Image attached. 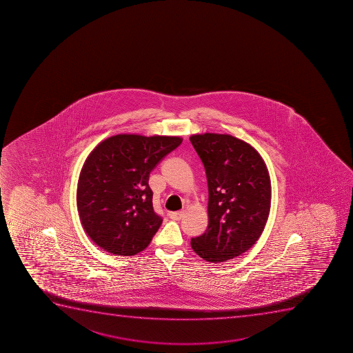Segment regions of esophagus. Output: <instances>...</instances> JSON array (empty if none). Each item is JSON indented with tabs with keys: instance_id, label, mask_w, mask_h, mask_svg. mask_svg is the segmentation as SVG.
Wrapping results in <instances>:
<instances>
[{
	"instance_id": "34e87169",
	"label": "esophagus",
	"mask_w": 353,
	"mask_h": 353,
	"mask_svg": "<svg viewBox=\"0 0 353 353\" xmlns=\"http://www.w3.org/2000/svg\"><path fill=\"white\" fill-rule=\"evenodd\" d=\"M168 215H169L171 220L179 221L182 219L183 215H184V212H171V213L168 214Z\"/></svg>"
}]
</instances>
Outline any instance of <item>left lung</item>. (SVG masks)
I'll list each match as a JSON object with an SVG mask.
<instances>
[{
    "mask_svg": "<svg viewBox=\"0 0 353 353\" xmlns=\"http://www.w3.org/2000/svg\"><path fill=\"white\" fill-rule=\"evenodd\" d=\"M190 140L208 183V227L191 246L206 261L225 262L250 250L265 229L272 199L268 169L250 143L230 134Z\"/></svg>",
    "mask_w": 353,
    "mask_h": 353,
    "instance_id": "obj_1",
    "label": "left lung"
}]
</instances>
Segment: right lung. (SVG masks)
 I'll return each mask as SVG.
<instances>
[{
	"label": "right lung",
	"instance_id": "add662e5",
	"mask_svg": "<svg viewBox=\"0 0 353 353\" xmlns=\"http://www.w3.org/2000/svg\"><path fill=\"white\" fill-rule=\"evenodd\" d=\"M182 141L117 134L92 150L78 179L77 208L85 232L99 248L130 256L150 245L162 224L153 210L150 171Z\"/></svg>",
	"mask_w": 353,
	"mask_h": 353
}]
</instances>
